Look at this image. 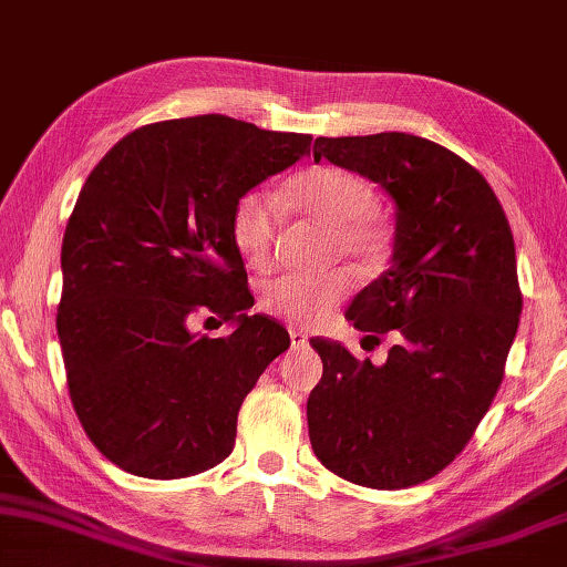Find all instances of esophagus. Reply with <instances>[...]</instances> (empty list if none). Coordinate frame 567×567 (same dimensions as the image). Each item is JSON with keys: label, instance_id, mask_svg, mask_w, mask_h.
Instances as JSON below:
<instances>
[{"label": "esophagus", "instance_id": "obj_1", "mask_svg": "<svg viewBox=\"0 0 567 567\" xmlns=\"http://www.w3.org/2000/svg\"><path fill=\"white\" fill-rule=\"evenodd\" d=\"M290 342H292L295 349H300V347L310 344V337H307L305 332H300V329H292V332H290Z\"/></svg>", "mask_w": 567, "mask_h": 567}]
</instances>
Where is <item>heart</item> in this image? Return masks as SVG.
Here are the masks:
<instances>
[{
	"mask_svg": "<svg viewBox=\"0 0 567 567\" xmlns=\"http://www.w3.org/2000/svg\"><path fill=\"white\" fill-rule=\"evenodd\" d=\"M295 208L332 233V250L359 267H379L391 250L386 225L377 218V193L364 178L337 166H315L287 183ZM280 208L260 190L243 193L230 210V238L243 260L265 270L275 255ZM349 290L344 272L285 275L262 292V310L290 324H317Z\"/></svg>",
	"mask_w": 567,
	"mask_h": 567,
	"instance_id": "1",
	"label": "heart"
}]
</instances>
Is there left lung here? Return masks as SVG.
I'll return each instance as SVG.
<instances>
[{
  "label": "left lung",
  "mask_w": 567,
  "mask_h": 567,
  "mask_svg": "<svg viewBox=\"0 0 567 567\" xmlns=\"http://www.w3.org/2000/svg\"><path fill=\"white\" fill-rule=\"evenodd\" d=\"M379 183L396 203L389 270L347 310L396 344L382 367L310 339L324 372L307 399L315 456L357 486L434 478L468 444L503 382L523 295L516 245L488 181L411 133L317 138L315 161Z\"/></svg>",
  "instance_id": "obj_1"
}]
</instances>
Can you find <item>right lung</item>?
<instances>
[{
  "mask_svg": "<svg viewBox=\"0 0 567 567\" xmlns=\"http://www.w3.org/2000/svg\"><path fill=\"white\" fill-rule=\"evenodd\" d=\"M310 143L208 113L141 126L91 171L61 245L56 329L71 404L118 468L168 481L230 456L243 399L290 347L275 319L245 312L230 210ZM200 311L236 332L190 333Z\"/></svg>",
  "mask_w": 567,
  "mask_h": 567,
  "instance_id": "obj_1",
  "label": "right lung"
}]
</instances>
